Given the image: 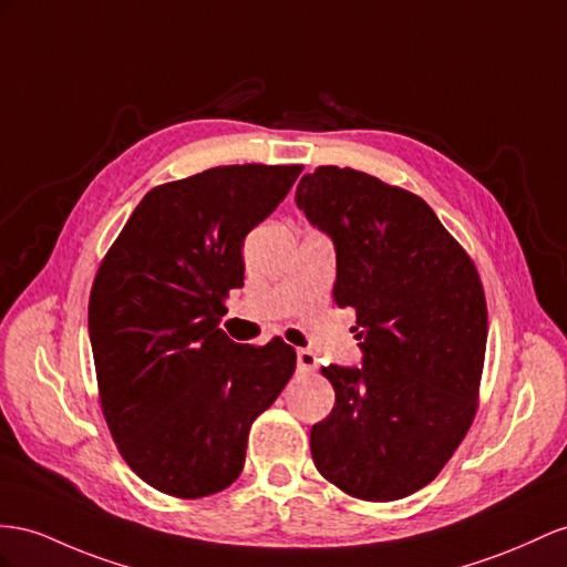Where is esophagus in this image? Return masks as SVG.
Returning <instances> with one entry per match:
<instances>
[{
  "label": "esophagus",
  "mask_w": 567,
  "mask_h": 567,
  "mask_svg": "<svg viewBox=\"0 0 567 567\" xmlns=\"http://www.w3.org/2000/svg\"><path fill=\"white\" fill-rule=\"evenodd\" d=\"M297 367L301 371H313L318 367V357L311 350H297Z\"/></svg>",
  "instance_id": "esophagus-1"
}]
</instances>
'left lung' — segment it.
Listing matches in <instances>:
<instances>
[{
    "mask_svg": "<svg viewBox=\"0 0 567 567\" xmlns=\"http://www.w3.org/2000/svg\"><path fill=\"white\" fill-rule=\"evenodd\" d=\"M297 206L336 244L332 299L357 311L364 367H323L336 408L311 429L316 470L388 503L433 482L467 435L488 313L474 260L424 198L352 167L303 174Z\"/></svg>",
    "mask_w": 567,
    "mask_h": 567,
    "instance_id": "obj_1",
    "label": "left lung"
}]
</instances>
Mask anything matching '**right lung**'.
Wrapping results in <instances>:
<instances>
[{"mask_svg": "<svg viewBox=\"0 0 567 567\" xmlns=\"http://www.w3.org/2000/svg\"><path fill=\"white\" fill-rule=\"evenodd\" d=\"M301 165H225L151 188L91 289L100 408L145 484L203 498L239 476L254 419L278 400L297 352L227 338L244 237L280 206Z\"/></svg>", "mask_w": 567, "mask_h": 567, "instance_id": "obj_1", "label": "right lung"}]
</instances>
